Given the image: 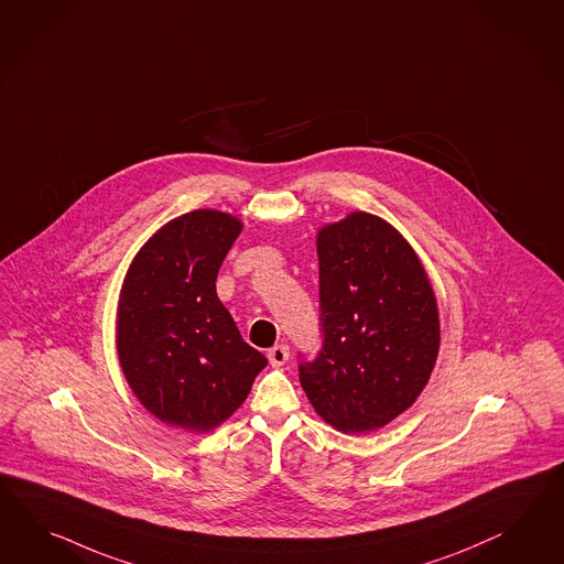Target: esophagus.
Segmentation results:
<instances>
[{"label": "esophagus", "instance_id": "34e87169", "mask_svg": "<svg viewBox=\"0 0 564 564\" xmlns=\"http://www.w3.org/2000/svg\"><path fill=\"white\" fill-rule=\"evenodd\" d=\"M267 357H269V362H271L273 367H283L289 360V346H285V344H276L273 348H269Z\"/></svg>", "mask_w": 564, "mask_h": 564}]
</instances>
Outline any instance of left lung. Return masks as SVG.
<instances>
[{
    "label": "left lung",
    "mask_w": 564,
    "mask_h": 564,
    "mask_svg": "<svg viewBox=\"0 0 564 564\" xmlns=\"http://www.w3.org/2000/svg\"><path fill=\"white\" fill-rule=\"evenodd\" d=\"M324 344L300 365L317 415L346 434L412 408L440 350L438 303L412 245L383 218L350 212L317 230Z\"/></svg>",
    "instance_id": "left-lung-1"
}]
</instances>
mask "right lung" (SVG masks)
<instances>
[{
    "label": "right lung",
    "instance_id": "right-lung-1",
    "mask_svg": "<svg viewBox=\"0 0 564 564\" xmlns=\"http://www.w3.org/2000/svg\"><path fill=\"white\" fill-rule=\"evenodd\" d=\"M240 232L232 214L193 209L152 234L128 267L118 360L138 401L169 426H220L267 367L216 293L221 261Z\"/></svg>",
    "mask_w": 564,
    "mask_h": 564
}]
</instances>
